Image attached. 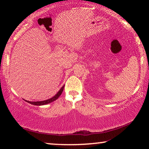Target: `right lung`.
I'll return each instance as SVG.
<instances>
[{
    "instance_id": "add662e5",
    "label": "right lung",
    "mask_w": 149,
    "mask_h": 149,
    "mask_svg": "<svg viewBox=\"0 0 149 149\" xmlns=\"http://www.w3.org/2000/svg\"><path fill=\"white\" fill-rule=\"evenodd\" d=\"M64 86H63L61 88V89H60L59 91L58 92V93H57L56 95H54L53 97L50 98V99H47V100H42V101H37V102H31V101H28V100H26V101L28 103H30V104H31L37 105V106H41V105L47 104H49V103L53 102L54 100H56L61 95L63 91V90H64Z\"/></svg>"
}]
</instances>
